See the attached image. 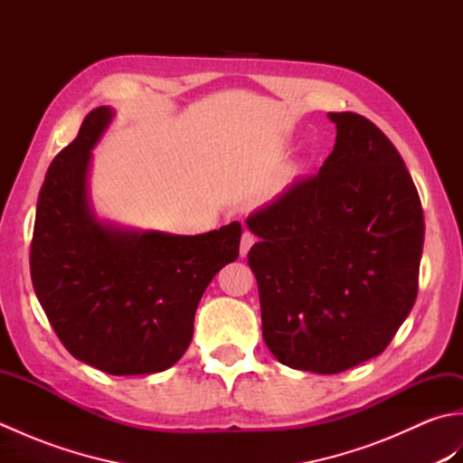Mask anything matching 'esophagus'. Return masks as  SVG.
I'll use <instances>...</instances> for the list:
<instances>
[{
  "label": "esophagus",
  "mask_w": 463,
  "mask_h": 463,
  "mask_svg": "<svg viewBox=\"0 0 463 463\" xmlns=\"http://www.w3.org/2000/svg\"><path fill=\"white\" fill-rule=\"evenodd\" d=\"M254 241H257V239H254V234L252 232H244L242 234V239H241V257H247V254H249V250H250V247H252V244H254Z\"/></svg>",
  "instance_id": "34e87169"
}]
</instances>
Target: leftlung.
I'll return each instance as SVG.
<instances>
[{
	"label": "left lung",
	"mask_w": 463,
	"mask_h": 463,
	"mask_svg": "<svg viewBox=\"0 0 463 463\" xmlns=\"http://www.w3.org/2000/svg\"><path fill=\"white\" fill-rule=\"evenodd\" d=\"M318 175L247 219L262 338L294 370L338 373L378 356L418 294L424 213L396 146L366 117L328 113Z\"/></svg>",
	"instance_id": "obj_1"
}]
</instances>
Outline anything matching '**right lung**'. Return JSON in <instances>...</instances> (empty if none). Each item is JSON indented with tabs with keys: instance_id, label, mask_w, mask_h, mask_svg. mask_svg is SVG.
I'll return each mask as SVG.
<instances>
[{
	"instance_id": "obj_1",
	"label": "right lung",
	"mask_w": 463,
	"mask_h": 463,
	"mask_svg": "<svg viewBox=\"0 0 463 463\" xmlns=\"http://www.w3.org/2000/svg\"><path fill=\"white\" fill-rule=\"evenodd\" d=\"M113 117L111 107L93 109L49 166L29 264L63 346L97 370L137 376L171 368L189 348L199 300L214 274L239 259L242 226L184 237L97 219L91 151Z\"/></svg>"
}]
</instances>
